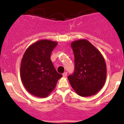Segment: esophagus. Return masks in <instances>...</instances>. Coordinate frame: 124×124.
Returning a JSON list of instances; mask_svg holds the SVG:
<instances>
[{
    "label": "esophagus",
    "mask_w": 124,
    "mask_h": 124,
    "mask_svg": "<svg viewBox=\"0 0 124 124\" xmlns=\"http://www.w3.org/2000/svg\"><path fill=\"white\" fill-rule=\"evenodd\" d=\"M62 75H63V76L64 78H65V77L67 76V72H64V73L62 74Z\"/></svg>",
    "instance_id": "obj_1"
}]
</instances>
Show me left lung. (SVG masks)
I'll use <instances>...</instances> for the list:
<instances>
[{"instance_id": "1", "label": "left lung", "mask_w": 124, "mask_h": 124, "mask_svg": "<svg viewBox=\"0 0 124 124\" xmlns=\"http://www.w3.org/2000/svg\"><path fill=\"white\" fill-rule=\"evenodd\" d=\"M71 46L75 56V71L68 76L71 86L80 96H93L106 82L104 58L93 44L85 39L73 41Z\"/></svg>"}]
</instances>
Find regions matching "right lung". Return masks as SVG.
<instances>
[{"label": "right lung", "mask_w": 124, "mask_h": 124, "mask_svg": "<svg viewBox=\"0 0 124 124\" xmlns=\"http://www.w3.org/2000/svg\"><path fill=\"white\" fill-rule=\"evenodd\" d=\"M57 42L41 39L31 44L24 52L20 66V76L31 94L45 98L54 90L62 76L55 70L50 58Z\"/></svg>", "instance_id": "add662e5"}]
</instances>
